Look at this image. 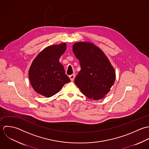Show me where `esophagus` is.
<instances>
[{"instance_id":"34e87169","label":"esophagus","mask_w":149,"mask_h":149,"mask_svg":"<svg viewBox=\"0 0 149 149\" xmlns=\"http://www.w3.org/2000/svg\"><path fill=\"white\" fill-rule=\"evenodd\" d=\"M75 74H72V75H70V76L69 77L71 82H73V81H74V78H75Z\"/></svg>"}]
</instances>
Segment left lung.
Masks as SVG:
<instances>
[{"label": "left lung", "mask_w": 149, "mask_h": 149, "mask_svg": "<svg viewBox=\"0 0 149 149\" xmlns=\"http://www.w3.org/2000/svg\"><path fill=\"white\" fill-rule=\"evenodd\" d=\"M72 51L81 68L75 79V85L91 100L103 98L116 79L115 70L108 58L99 47L88 41L74 43Z\"/></svg>", "instance_id": "left-lung-1"}]
</instances>
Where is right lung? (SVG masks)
Wrapping results in <instances>:
<instances>
[{
	"label": "right lung",
	"instance_id": "1",
	"mask_svg": "<svg viewBox=\"0 0 149 149\" xmlns=\"http://www.w3.org/2000/svg\"><path fill=\"white\" fill-rule=\"evenodd\" d=\"M66 43L52 45L41 51L33 60L29 70L30 84L38 94L50 97L70 82L60 58L66 50Z\"/></svg>",
	"mask_w": 149,
	"mask_h": 149
}]
</instances>
